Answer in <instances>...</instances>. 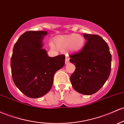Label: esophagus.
I'll return each mask as SVG.
<instances>
[{
  "instance_id": "1",
  "label": "esophagus",
  "mask_w": 124,
  "mask_h": 124,
  "mask_svg": "<svg viewBox=\"0 0 124 124\" xmlns=\"http://www.w3.org/2000/svg\"><path fill=\"white\" fill-rule=\"evenodd\" d=\"M69 58L68 57V56H66V59H65V64H68V63H69Z\"/></svg>"
}]
</instances>
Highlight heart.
<instances>
[{
	"instance_id": "1",
	"label": "heart",
	"mask_w": 124,
	"mask_h": 124,
	"mask_svg": "<svg viewBox=\"0 0 124 124\" xmlns=\"http://www.w3.org/2000/svg\"><path fill=\"white\" fill-rule=\"evenodd\" d=\"M56 47L60 50H65L68 48L70 51L75 52L81 49L84 45V39L81 35L72 34L67 36H59L55 39ZM51 46L55 47L52 43Z\"/></svg>"
}]
</instances>
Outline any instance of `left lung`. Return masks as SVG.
I'll use <instances>...</instances> for the list:
<instances>
[{"instance_id":"obj_1","label":"left lung","mask_w":124,"mask_h":124,"mask_svg":"<svg viewBox=\"0 0 124 124\" xmlns=\"http://www.w3.org/2000/svg\"><path fill=\"white\" fill-rule=\"evenodd\" d=\"M87 42L81 51L69 55L76 66L70 76L73 89L84 95L98 91L108 79L112 56L106 42L97 35L84 33Z\"/></svg>"}]
</instances>
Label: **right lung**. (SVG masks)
Returning <instances> with one entry per match:
<instances>
[{
  "instance_id": "add662e5",
  "label": "right lung",
  "mask_w": 124,
  "mask_h": 124,
  "mask_svg": "<svg viewBox=\"0 0 124 124\" xmlns=\"http://www.w3.org/2000/svg\"><path fill=\"white\" fill-rule=\"evenodd\" d=\"M46 31H28L15 44L10 61L12 76L17 88L31 98L46 94L54 75L65 65V56L49 57L42 48Z\"/></svg>"
}]
</instances>
